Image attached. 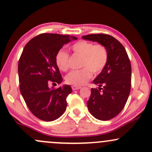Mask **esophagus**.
Instances as JSON below:
<instances>
[{
    "label": "esophagus",
    "mask_w": 152,
    "mask_h": 152,
    "mask_svg": "<svg viewBox=\"0 0 152 152\" xmlns=\"http://www.w3.org/2000/svg\"><path fill=\"white\" fill-rule=\"evenodd\" d=\"M71 88H72L73 90H77V89H81V86H71Z\"/></svg>",
    "instance_id": "esophagus-1"
}]
</instances>
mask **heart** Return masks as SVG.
<instances>
[{"instance_id": "b5f03b06", "label": "heart", "mask_w": 152, "mask_h": 152, "mask_svg": "<svg viewBox=\"0 0 152 152\" xmlns=\"http://www.w3.org/2000/svg\"><path fill=\"white\" fill-rule=\"evenodd\" d=\"M74 54L82 57L81 67L77 71H73L66 76V81L73 86H81L92 77V72L97 74L105 67L108 61V52L102 44H93L86 40H79L71 46ZM56 63L62 71L69 68V55L61 50L56 56Z\"/></svg>"}]
</instances>
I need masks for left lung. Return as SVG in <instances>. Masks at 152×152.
Instances as JSON below:
<instances>
[{"mask_svg": "<svg viewBox=\"0 0 152 152\" xmlns=\"http://www.w3.org/2000/svg\"><path fill=\"white\" fill-rule=\"evenodd\" d=\"M82 38L97 42L107 50V63L93 81L99 87L91 89L87 106L96 119L109 121L122 111L128 100L131 86V62L124 47L113 36L92 34Z\"/></svg>", "mask_w": 152, "mask_h": 152, "instance_id": "8db88e82", "label": "left lung"}]
</instances>
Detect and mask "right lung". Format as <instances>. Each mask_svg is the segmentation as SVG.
Segmentation results:
<instances>
[{"label":"right lung","mask_w":152,"mask_h":152,"mask_svg":"<svg viewBox=\"0 0 152 152\" xmlns=\"http://www.w3.org/2000/svg\"><path fill=\"white\" fill-rule=\"evenodd\" d=\"M76 39L43 33L28 42L23 50L18 65L20 91L31 113L42 121H55L66 110V97L72 91L71 86L50 89L48 85L62 82L56 56L65 44Z\"/></svg>","instance_id":"obj_1"}]
</instances>
